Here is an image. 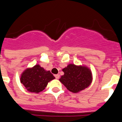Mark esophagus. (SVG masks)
<instances>
[{"label": "esophagus", "instance_id": "obj_1", "mask_svg": "<svg viewBox=\"0 0 122 122\" xmlns=\"http://www.w3.org/2000/svg\"><path fill=\"white\" fill-rule=\"evenodd\" d=\"M55 77H56V79H59V77H60V75L59 74H55Z\"/></svg>", "mask_w": 122, "mask_h": 122}]
</instances>
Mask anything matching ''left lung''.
<instances>
[{
	"label": "left lung",
	"mask_w": 122,
	"mask_h": 122,
	"mask_svg": "<svg viewBox=\"0 0 122 122\" xmlns=\"http://www.w3.org/2000/svg\"><path fill=\"white\" fill-rule=\"evenodd\" d=\"M64 73L59 79L61 82L73 93H77L89 87L92 81V74L89 68L69 64L62 70Z\"/></svg>",
	"instance_id": "left-lung-1"
}]
</instances>
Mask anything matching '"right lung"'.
Segmentation results:
<instances>
[{
  "instance_id": "add662e5",
  "label": "right lung",
  "mask_w": 122,
  "mask_h": 122,
  "mask_svg": "<svg viewBox=\"0 0 122 122\" xmlns=\"http://www.w3.org/2000/svg\"><path fill=\"white\" fill-rule=\"evenodd\" d=\"M55 79L49 71H46L39 65L26 69L22 73L21 82L30 92L38 93L43 91L48 83Z\"/></svg>"
}]
</instances>
